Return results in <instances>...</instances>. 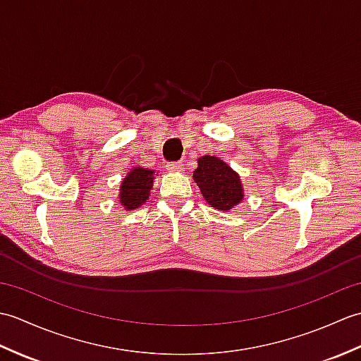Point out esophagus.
Masks as SVG:
<instances>
[{
    "mask_svg": "<svg viewBox=\"0 0 361 361\" xmlns=\"http://www.w3.org/2000/svg\"><path fill=\"white\" fill-rule=\"evenodd\" d=\"M166 167H167L169 172H176V173L183 172V164L181 163H169Z\"/></svg>",
    "mask_w": 361,
    "mask_h": 361,
    "instance_id": "esophagus-1",
    "label": "esophagus"
}]
</instances>
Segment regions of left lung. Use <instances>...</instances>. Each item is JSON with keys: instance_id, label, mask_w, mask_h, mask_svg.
Wrapping results in <instances>:
<instances>
[{"instance_id": "obj_1", "label": "left lung", "mask_w": 361, "mask_h": 361, "mask_svg": "<svg viewBox=\"0 0 361 361\" xmlns=\"http://www.w3.org/2000/svg\"><path fill=\"white\" fill-rule=\"evenodd\" d=\"M192 178L212 208L229 211L242 202L243 188L239 173L217 157L204 155L198 158V167Z\"/></svg>"}]
</instances>
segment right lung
Segmentation results:
<instances>
[{"label":"right lung","mask_w":361,"mask_h":361,"mask_svg":"<svg viewBox=\"0 0 361 361\" xmlns=\"http://www.w3.org/2000/svg\"><path fill=\"white\" fill-rule=\"evenodd\" d=\"M155 171H149L144 167H133L121 183L119 202L127 211L140 208L149 200L150 189L155 180Z\"/></svg>","instance_id":"add662e5"}]
</instances>
